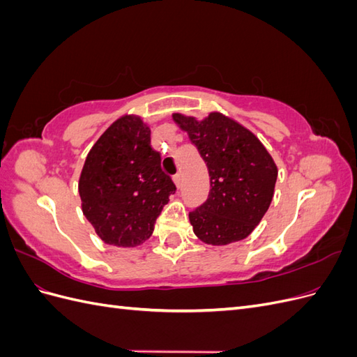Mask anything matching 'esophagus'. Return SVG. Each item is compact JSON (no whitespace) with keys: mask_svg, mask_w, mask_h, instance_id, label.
I'll use <instances>...</instances> for the list:
<instances>
[{"mask_svg":"<svg viewBox=\"0 0 357 357\" xmlns=\"http://www.w3.org/2000/svg\"><path fill=\"white\" fill-rule=\"evenodd\" d=\"M172 180H174L176 186L180 189V188H181V183H183V180H181V174H176L174 177H172Z\"/></svg>","mask_w":357,"mask_h":357,"instance_id":"esophagus-1","label":"esophagus"}]
</instances>
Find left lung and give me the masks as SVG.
I'll use <instances>...</instances> for the list:
<instances>
[{"label":"left lung","mask_w":357,"mask_h":357,"mask_svg":"<svg viewBox=\"0 0 357 357\" xmlns=\"http://www.w3.org/2000/svg\"><path fill=\"white\" fill-rule=\"evenodd\" d=\"M186 131L210 176L208 198L189 213L199 240L225 245L244 240L273 201L277 167L262 143L245 128L219 113L202 122L172 116Z\"/></svg>","instance_id":"left-lung-1"}]
</instances>
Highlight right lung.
<instances>
[{"mask_svg": "<svg viewBox=\"0 0 357 357\" xmlns=\"http://www.w3.org/2000/svg\"><path fill=\"white\" fill-rule=\"evenodd\" d=\"M176 190L150 146V129L134 116L119 119L100 137L79 181L86 219L102 241L119 247L146 241Z\"/></svg>", "mask_w": 357, "mask_h": 357, "instance_id": "1", "label": "right lung"}]
</instances>
